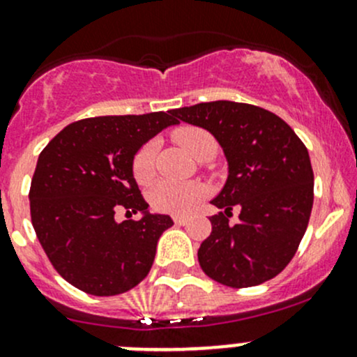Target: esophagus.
Masks as SVG:
<instances>
[{
    "instance_id": "obj_1",
    "label": "esophagus",
    "mask_w": 357,
    "mask_h": 357,
    "mask_svg": "<svg viewBox=\"0 0 357 357\" xmlns=\"http://www.w3.org/2000/svg\"><path fill=\"white\" fill-rule=\"evenodd\" d=\"M174 222L179 226H185L188 225V218H185V215H174Z\"/></svg>"
}]
</instances>
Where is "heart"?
<instances>
[{"mask_svg":"<svg viewBox=\"0 0 357 357\" xmlns=\"http://www.w3.org/2000/svg\"><path fill=\"white\" fill-rule=\"evenodd\" d=\"M174 142L185 150L188 155L195 160L202 158H212L218 143L214 136L202 128L193 126H183L172 132ZM155 153L157 142H149L136 152L132 160V174L139 185H149L155 176ZM207 188L200 183H181L171 181V179H162L150 190V204L162 212H171V214H188L199 202L204 199Z\"/></svg>","mask_w":357,"mask_h":357,"instance_id":"heart-1","label":"heart"}]
</instances>
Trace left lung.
<instances>
[{"label": "left lung", "mask_w": 357, "mask_h": 357, "mask_svg": "<svg viewBox=\"0 0 357 357\" xmlns=\"http://www.w3.org/2000/svg\"><path fill=\"white\" fill-rule=\"evenodd\" d=\"M211 132L228 162L212 205V231L199 248L208 278L231 289L255 287L287 268L307 229L314 174L307 149L283 119L261 107L219 100L172 110ZM239 219L229 221L231 208Z\"/></svg>", "instance_id": "obj_1"}]
</instances>
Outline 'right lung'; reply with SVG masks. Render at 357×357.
I'll use <instances>...</instances> for the list:
<instances>
[{
  "mask_svg": "<svg viewBox=\"0 0 357 357\" xmlns=\"http://www.w3.org/2000/svg\"><path fill=\"white\" fill-rule=\"evenodd\" d=\"M179 124L172 110L82 119L46 145L31 183V219L53 268L75 289L110 297L150 273L171 215L149 211L135 174L136 152L162 129ZM139 211L138 222L114 212Z\"/></svg>",
  "mask_w": 357,
  "mask_h": 357,
  "instance_id": "add662e5",
  "label": "right lung"
}]
</instances>
